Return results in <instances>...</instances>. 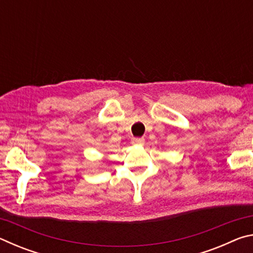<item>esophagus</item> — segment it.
Wrapping results in <instances>:
<instances>
[{"mask_svg": "<svg viewBox=\"0 0 253 253\" xmlns=\"http://www.w3.org/2000/svg\"><path fill=\"white\" fill-rule=\"evenodd\" d=\"M131 144L132 145H138V146H143L145 144V139L144 138H132L131 139Z\"/></svg>", "mask_w": 253, "mask_h": 253, "instance_id": "1", "label": "esophagus"}]
</instances>
